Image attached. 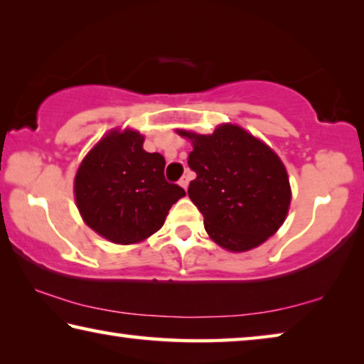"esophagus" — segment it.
Here are the masks:
<instances>
[{"label":"esophagus","mask_w":364,"mask_h":364,"mask_svg":"<svg viewBox=\"0 0 364 364\" xmlns=\"http://www.w3.org/2000/svg\"><path fill=\"white\" fill-rule=\"evenodd\" d=\"M178 184H180V186H181L183 189H186V188H188V184H189L188 176H181V178H180V181H178Z\"/></svg>","instance_id":"34e87169"}]
</instances>
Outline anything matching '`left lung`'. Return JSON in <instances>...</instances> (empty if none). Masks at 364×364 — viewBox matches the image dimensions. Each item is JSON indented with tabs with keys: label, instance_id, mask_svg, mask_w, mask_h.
Masks as SVG:
<instances>
[{
	"label": "left lung",
	"instance_id": "obj_1",
	"mask_svg": "<svg viewBox=\"0 0 364 364\" xmlns=\"http://www.w3.org/2000/svg\"><path fill=\"white\" fill-rule=\"evenodd\" d=\"M193 141L188 165L196 171L188 196L204 217L205 231L232 252L254 249L279 230L291 204V186L279 157L241 127L212 134L180 130Z\"/></svg>",
	"mask_w": 364,
	"mask_h": 364
}]
</instances>
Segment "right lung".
<instances>
[{"instance_id":"add662e5","label":"right lung","mask_w":364,"mask_h":364,"mask_svg":"<svg viewBox=\"0 0 364 364\" xmlns=\"http://www.w3.org/2000/svg\"><path fill=\"white\" fill-rule=\"evenodd\" d=\"M138 132H112L83 159L75 176L85 223L115 244H133L162 228L170 207L186 196L164 176L165 159L143 149Z\"/></svg>"}]
</instances>
